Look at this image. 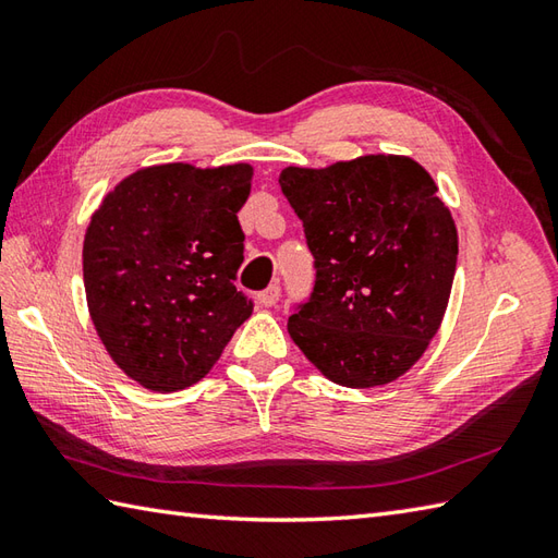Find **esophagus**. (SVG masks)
<instances>
[{
	"instance_id": "34e87169",
	"label": "esophagus",
	"mask_w": 558,
	"mask_h": 558,
	"mask_svg": "<svg viewBox=\"0 0 558 558\" xmlns=\"http://www.w3.org/2000/svg\"><path fill=\"white\" fill-rule=\"evenodd\" d=\"M278 300H280V286H278V282H276V286H270V288H266L264 292L258 294V302L264 304V306H276Z\"/></svg>"
}]
</instances>
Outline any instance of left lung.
I'll use <instances>...</instances> for the list:
<instances>
[{"instance_id":"left-lung-1","label":"left lung","mask_w":558,"mask_h":558,"mask_svg":"<svg viewBox=\"0 0 558 558\" xmlns=\"http://www.w3.org/2000/svg\"><path fill=\"white\" fill-rule=\"evenodd\" d=\"M278 182L316 268L290 338L333 384L396 381L429 348L456 276V222L429 172L412 158L364 156L286 168Z\"/></svg>"}]
</instances>
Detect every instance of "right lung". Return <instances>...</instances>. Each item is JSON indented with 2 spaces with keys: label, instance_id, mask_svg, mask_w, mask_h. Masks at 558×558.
I'll return each mask as SVG.
<instances>
[{
  "label": "right lung",
  "instance_id": "obj_1",
  "mask_svg": "<svg viewBox=\"0 0 558 558\" xmlns=\"http://www.w3.org/2000/svg\"><path fill=\"white\" fill-rule=\"evenodd\" d=\"M248 189L244 162H170L129 174L93 213L88 312L114 364L141 386L172 393L196 384L252 316L254 302L234 288Z\"/></svg>",
  "mask_w": 558,
  "mask_h": 558
}]
</instances>
